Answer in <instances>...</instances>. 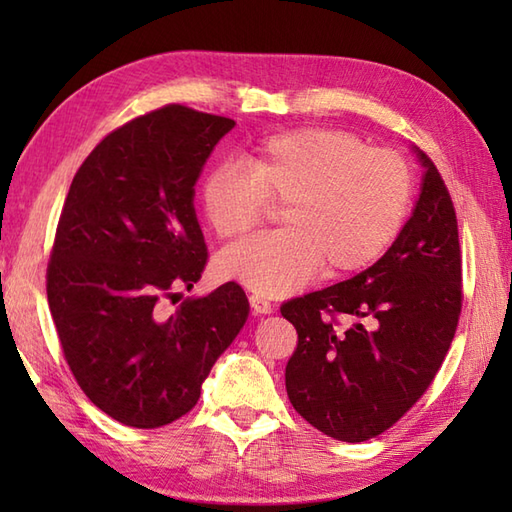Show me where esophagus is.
<instances>
[{
  "label": "esophagus",
  "mask_w": 512,
  "mask_h": 512,
  "mask_svg": "<svg viewBox=\"0 0 512 512\" xmlns=\"http://www.w3.org/2000/svg\"><path fill=\"white\" fill-rule=\"evenodd\" d=\"M250 308H253L255 314H270L273 312V303H270L268 299L259 297V295H250Z\"/></svg>",
  "instance_id": "obj_1"
}]
</instances>
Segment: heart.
Instances as JSON below:
<instances>
[{
  "instance_id": "heart-1",
  "label": "heart",
  "mask_w": 512,
  "mask_h": 512,
  "mask_svg": "<svg viewBox=\"0 0 512 512\" xmlns=\"http://www.w3.org/2000/svg\"><path fill=\"white\" fill-rule=\"evenodd\" d=\"M416 176L391 149L352 132L301 127L248 147L239 165L215 167L202 182L204 220L217 237H242L281 202L286 228L224 248L220 279L262 297H281L325 270L345 277L376 264L405 228Z\"/></svg>"
}]
</instances>
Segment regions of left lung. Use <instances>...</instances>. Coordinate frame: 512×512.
Segmentation results:
<instances>
[{
  "label": "left lung",
  "mask_w": 512,
  "mask_h": 512,
  "mask_svg": "<svg viewBox=\"0 0 512 512\" xmlns=\"http://www.w3.org/2000/svg\"><path fill=\"white\" fill-rule=\"evenodd\" d=\"M416 151L427 171L394 246L356 277L281 306L299 334L286 365L288 398L334 440L365 442L405 416L433 383L458 328V220L440 171Z\"/></svg>",
  "instance_id": "left-lung-1"
}]
</instances>
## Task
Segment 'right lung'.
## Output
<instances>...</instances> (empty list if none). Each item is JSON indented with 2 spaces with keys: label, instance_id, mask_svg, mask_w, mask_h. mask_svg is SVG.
I'll list each match as a JSON object with an SVG mask.
<instances>
[{
  "label": "right lung",
  "instance_id": "add662e5",
  "mask_svg": "<svg viewBox=\"0 0 512 512\" xmlns=\"http://www.w3.org/2000/svg\"><path fill=\"white\" fill-rule=\"evenodd\" d=\"M233 127L176 103L138 116L92 149L63 202L46 273L52 321L83 394L127 427L191 411L248 319L235 281L165 310L209 259L193 187Z\"/></svg>",
  "mask_w": 512,
  "mask_h": 512
}]
</instances>
